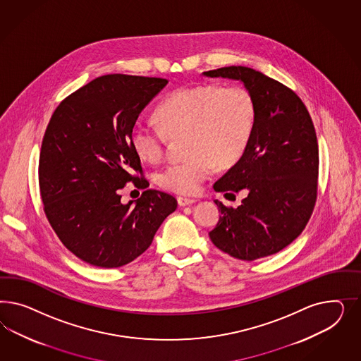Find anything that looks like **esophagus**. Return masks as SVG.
Masks as SVG:
<instances>
[{"mask_svg":"<svg viewBox=\"0 0 361 361\" xmlns=\"http://www.w3.org/2000/svg\"><path fill=\"white\" fill-rule=\"evenodd\" d=\"M177 202L180 207H189V205H193L196 202V200L193 198H185V197H178L177 198Z\"/></svg>","mask_w":361,"mask_h":361,"instance_id":"obj_1","label":"esophagus"}]
</instances>
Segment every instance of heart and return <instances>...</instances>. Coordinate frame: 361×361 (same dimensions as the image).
Instances as JSON below:
<instances>
[{
    "label": "heart",
    "instance_id": "heart-1",
    "mask_svg": "<svg viewBox=\"0 0 361 361\" xmlns=\"http://www.w3.org/2000/svg\"><path fill=\"white\" fill-rule=\"evenodd\" d=\"M156 115L161 126L133 124L132 148L142 161L153 164L163 159L169 136L186 135L189 157L166 165L157 181L166 190L190 196L213 176L216 163L226 166L240 160L254 130L255 103L243 86L208 83L177 88Z\"/></svg>",
    "mask_w": 361,
    "mask_h": 361
}]
</instances>
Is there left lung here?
I'll use <instances>...</instances> for the list:
<instances>
[{"label": "left lung", "instance_id": "obj_1", "mask_svg": "<svg viewBox=\"0 0 361 361\" xmlns=\"http://www.w3.org/2000/svg\"><path fill=\"white\" fill-rule=\"evenodd\" d=\"M243 83L255 103L250 142L240 160L213 185L216 192L247 197L238 208L216 200L219 224L212 242L242 261H255L288 246L306 228L317 195L319 148L314 123L291 88L250 67L202 73Z\"/></svg>", "mask_w": 361, "mask_h": 361}]
</instances>
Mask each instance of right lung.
I'll return each instance as SVG.
<instances>
[{
  "label": "right lung",
  "instance_id": "1",
  "mask_svg": "<svg viewBox=\"0 0 361 361\" xmlns=\"http://www.w3.org/2000/svg\"><path fill=\"white\" fill-rule=\"evenodd\" d=\"M166 83L103 75L62 100L49 121L38 169L44 214L66 247L92 266L114 269L136 259L177 208L175 197L154 189L127 205L119 195L130 181L149 185L132 148V127Z\"/></svg>",
  "mask_w": 361,
  "mask_h": 361
}]
</instances>
